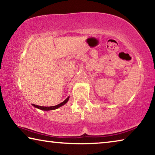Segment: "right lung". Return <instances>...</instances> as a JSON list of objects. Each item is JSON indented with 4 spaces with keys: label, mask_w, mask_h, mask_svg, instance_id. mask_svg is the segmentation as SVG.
<instances>
[{
    "label": "right lung",
    "mask_w": 155,
    "mask_h": 155,
    "mask_svg": "<svg viewBox=\"0 0 155 155\" xmlns=\"http://www.w3.org/2000/svg\"><path fill=\"white\" fill-rule=\"evenodd\" d=\"M70 97L68 96V98L65 100L64 102H62L61 103H60L59 104H57L55 106H52V107H42V106H38V105H36V104H32V105L33 107H35V108H38V109H40L41 110H42V111H50V110H54V109H58L59 107H61L63 105H64L65 104L67 103V102L68 101V100H69Z\"/></svg>",
    "instance_id": "1"
}]
</instances>
